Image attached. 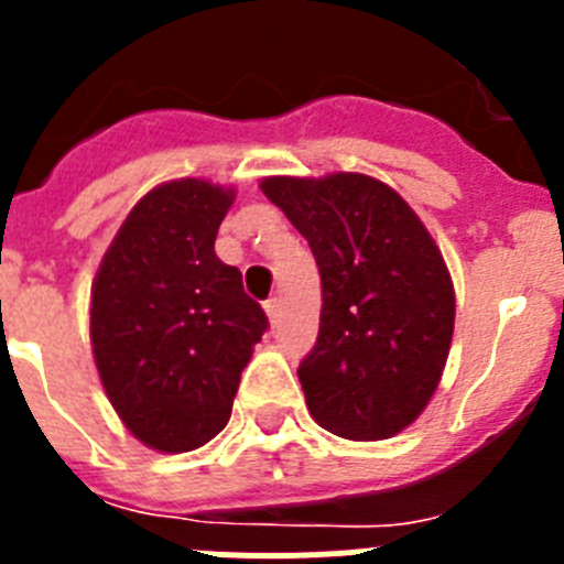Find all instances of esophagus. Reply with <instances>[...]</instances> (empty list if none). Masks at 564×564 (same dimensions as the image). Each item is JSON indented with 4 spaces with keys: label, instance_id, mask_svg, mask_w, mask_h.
Instances as JSON below:
<instances>
[{
    "label": "esophagus",
    "instance_id": "obj_1",
    "mask_svg": "<svg viewBox=\"0 0 564 564\" xmlns=\"http://www.w3.org/2000/svg\"><path fill=\"white\" fill-rule=\"evenodd\" d=\"M265 313H268V318H271V325H276L279 316H282V305H279L276 296L268 299V302H265Z\"/></svg>",
    "mask_w": 564,
    "mask_h": 564
}]
</instances>
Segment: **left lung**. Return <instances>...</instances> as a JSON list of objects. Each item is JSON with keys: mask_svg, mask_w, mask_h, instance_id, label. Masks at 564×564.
<instances>
[{"mask_svg": "<svg viewBox=\"0 0 564 564\" xmlns=\"http://www.w3.org/2000/svg\"><path fill=\"white\" fill-rule=\"evenodd\" d=\"M316 257L322 316L299 364L318 426L387 441L435 395L452 333L455 285L410 203L370 174L265 177L259 183Z\"/></svg>", "mask_w": 564, "mask_h": 564, "instance_id": "8db88e82", "label": "left lung"}]
</instances>
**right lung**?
Returning <instances> with one entry per match:
<instances>
[{"label": "right lung", "mask_w": 564, "mask_h": 564, "mask_svg": "<svg viewBox=\"0 0 564 564\" xmlns=\"http://www.w3.org/2000/svg\"><path fill=\"white\" fill-rule=\"evenodd\" d=\"M231 203L234 188L200 177L154 186L118 228L93 282L89 341L104 392L123 426L166 455L223 432L268 330L242 273L214 253Z\"/></svg>", "instance_id": "1"}]
</instances>
